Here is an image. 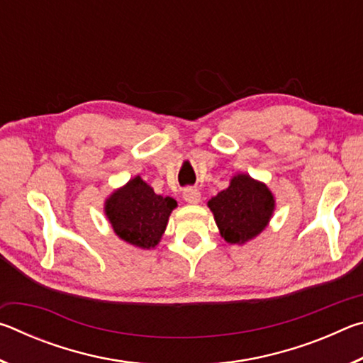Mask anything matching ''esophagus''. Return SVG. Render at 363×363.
<instances>
[{"label":"esophagus","mask_w":363,"mask_h":363,"mask_svg":"<svg viewBox=\"0 0 363 363\" xmlns=\"http://www.w3.org/2000/svg\"><path fill=\"white\" fill-rule=\"evenodd\" d=\"M182 196H184V200L187 201V203H199L200 201V192H199V189H195V187H186L182 190Z\"/></svg>","instance_id":"esophagus-1"}]
</instances>
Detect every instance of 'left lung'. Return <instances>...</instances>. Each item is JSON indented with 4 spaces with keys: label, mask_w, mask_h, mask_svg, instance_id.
<instances>
[{
    "label": "left lung",
    "mask_w": 363,
    "mask_h": 363,
    "mask_svg": "<svg viewBox=\"0 0 363 363\" xmlns=\"http://www.w3.org/2000/svg\"><path fill=\"white\" fill-rule=\"evenodd\" d=\"M220 235L229 243H245L262 232L274 211V196L264 184L238 174L230 186L208 201Z\"/></svg>",
    "instance_id": "8db88e82"
}]
</instances>
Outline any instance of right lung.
Instances as JSON below:
<instances>
[{"label": "right lung", "mask_w": 363, "mask_h": 363, "mask_svg": "<svg viewBox=\"0 0 363 363\" xmlns=\"http://www.w3.org/2000/svg\"><path fill=\"white\" fill-rule=\"evenodd\" d=\"M176 205L174 199L157 195L138 176L110 196L106 213L116 235L149 250L160 242Z\"/></svg>", "instance_id": "right-lung-1"}]
</instances>
